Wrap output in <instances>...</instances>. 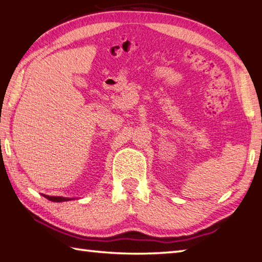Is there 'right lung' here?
<instances>
[{
    "label": "right lung",
    "mask_w": 262,
    "mask_h": 262,
    "mask_svg": "<svg viewBox=\"0 0 262 262\" xmlns=\"http://www.w3.org/2000/svg\"><path fill=\"white\" fill-rule=\"evenodd\" d=\"M43 198L48 199L50 201H53V202H64V201H72L74 200V198H63V196H50V195H45L42 194Z\"/></svg>",
    "instance_id": "obj_1"
}]
</instances>
